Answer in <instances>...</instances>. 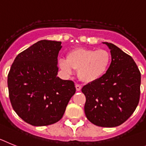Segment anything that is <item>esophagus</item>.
Returning <instances> with one entry per match:
<instances>
[{"label": "esophagus", "instance_id": "1", "mask_svg": "<svg viewBox=\"0 0 146 146\" xmlns=\"http://www.w3.org/2000/svg\"><path fill=\"white\" fill-rule=\"evenodd\" d=\"M76 89L77 91H80L81 89H82V87L79 84H76Z\"/></svg>", "mask_w": 146, "mask_h": 146}]
</instances>
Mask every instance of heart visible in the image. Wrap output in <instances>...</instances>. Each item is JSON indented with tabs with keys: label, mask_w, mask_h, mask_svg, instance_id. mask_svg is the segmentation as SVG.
Listing matches in <instances>:
<instances>
[{
	"label": "heart",
	"mask_w": 146,
	"mask_h": 146,
	"mask_svg": "<svg viewBox=\"0 0 146 146\" xmlns=\"http://www.w3.org/2000/svg\"><path fill=\"white\" fill-rule=\"evenodd\" d=\"M59 67L66 75L78 70V76L87 83L96 82L103 77L111 63V55L105 49L76 48L67 54V59L59 60Z\"/></svg>",
	"instance_id": "heart-1"
}]
</instances>
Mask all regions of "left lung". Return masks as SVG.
<instances>
[{"mask_svg":"<svg viewBox=\"0 0 146 146\" xmlns=\"http://www.w3.org/2000/svg\"><path fill=\"white\" fill-rule=\"evenodd\" d=\"M111 62L106 74L84 86V112L92 123L115 127L123 123L137 106L141 75L134 59L118 47L109 42Z\"/></svg>","mask_w":146,"mask_h":146,"instance_id":"1","label":"left lung"}]
</instances>
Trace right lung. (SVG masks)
<instances>
[{
    "label": "right lung",
    "mask_w": 146,
    "mask_h": 146,
    "mask_svg": "<svg viewBox=\"0 0 146 146\" xmlns=\"http://www.w3.org/2000/svg\"><path fill=\"white\" fill-rule=\"evenodd\" d=\"M61 43L40 40L19 54L10 68L7 83L12 106L32 126L58 122L76 92L73 81L57 76Z\"/></svg>",
    "instance_id": "1"
}]
</instances>
